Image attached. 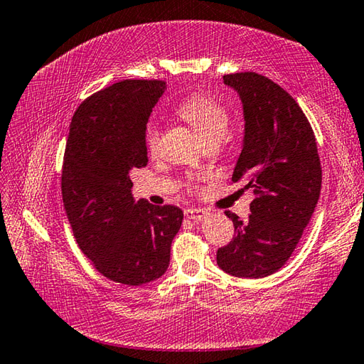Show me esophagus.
Wrapping results in <instances>:
<instances>
[{
  "mask_svg": "<svg viewBox=\"0 0 364 364\" xmlns=\"http://www.w3.org/2000/svg\"><path fill=\"white\" fill-rule=\"evenodd\" d=\"M207 215H208L207 211L200 210V208H186V210H184V216H186L188 220H193V221H202Z\"/></svg>",
  "mask_w": 364,
  "mask_h": 364,
  "instance_id": "1",
  "label": "esophagus"
}]
</instances>
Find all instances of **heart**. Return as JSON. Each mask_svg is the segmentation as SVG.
<instances>
[{"mask_svg":"<svg viewBox=\"0 0 364 364\" xmlns=\"http://www.w3.org/2000/svg\"><path fill=\"white\" fill-rule=\"evenodd\" d=\"M176 113L199 134L205 143L223 140L228 135L230 117L226 108L218 103L215 98L202 94L189 95L178 105ZM161 130L156 124L146 127V146L151 153H156L159 146ZM196 186V184H194Z\"/></svg>","mask_w":364,"mask_h":364,"instance_id":"b5f03b06","label":"heart"}]
</instances>
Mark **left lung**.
Returning a JSON list of instances; mask_svg holds the SVG:
<instances>
[{
    "label": "left lung",
    "mask_w": 364,
    "mask_h": 364,
    "mask_svg": "<svg viewBox=\"0 0 364 364\" xmlns=\"http://www.w3.org/2000/svg\"><path fill=\"white\" fill-rule=\"evenodd\" d=\"M239 92L245 138L232 181L253 188L251 215L234 223V237L218 248L224 272L243 279L274 274L293 255L312 218L321 189V165L314 130L294 98L253 71L223 76Z\"/></svg>",
    "instance_id": "1"
}]
</instances>
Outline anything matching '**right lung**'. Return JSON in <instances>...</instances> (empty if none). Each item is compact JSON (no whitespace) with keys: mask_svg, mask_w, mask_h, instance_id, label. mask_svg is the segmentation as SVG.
<instances>
[{"mask_svg":"<svg viewBox=\"0 0 364 364\" xmlns=\"http://www.w3.org/2000/svg\"><path fill=\"white\" fill-rule=\"evenodd\" d=\"M165 82L125 79L79 105L63 156L62 197L73 234L103 277L129 287L159 279L183 223L175 205L134 202L130 171L148 164L146 124Z\"/></svg>","mask_w":364,"mask_h":364,"instance_id":"obj_1","label":"right lung"}]
</instances>
